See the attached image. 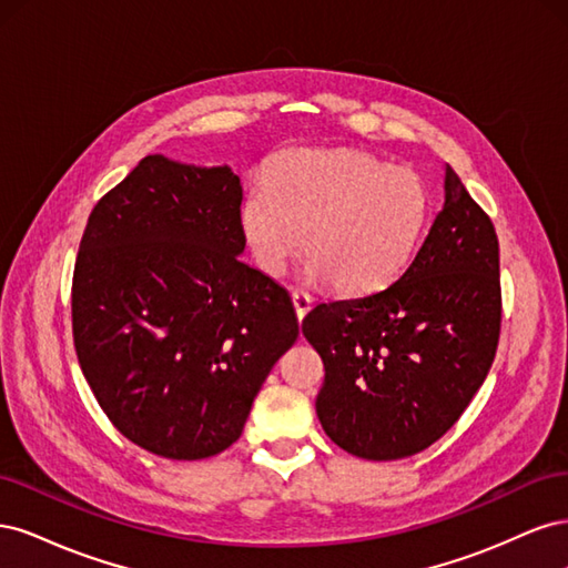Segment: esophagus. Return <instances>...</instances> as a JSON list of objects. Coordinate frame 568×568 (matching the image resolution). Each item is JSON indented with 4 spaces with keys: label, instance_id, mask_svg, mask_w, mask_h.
Segmentation results:
<instances>
[{
    "label": "esophagus",
    "instance_id": "1",
    "mask_svg": "<svg viewBox=\"0 0 568 568\" xmlns=\"http://www.w3.org/2000/svg\"><path fill=\"white\" fill-rule=\"evenodd\" d=\"M291 301H294L298 320H303L307 315V311H311V307H313V296L307 294V291H303V288L291 291Z\"/></svg>",
    "mask_w": 568,
    "mask_h": 568
}]
</instances>
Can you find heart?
Instances as JSON below:
<instances>
[{
	"label": "heart",
	"mask_w": 568,
	"mask_h": 568,
	"mask_svg": "<svg viewBox=\"0 0 568 568\" xmlns=\"http://www.w3.org/2000/svg\"><path fill=\"white\" fill-rule=\"evenodd\" d=\"M426 182L357 149H291L255 180L239 205V230L255 265L282 274L305 251V272L338 294L390 284L426 230Z\"/></svg>",
	"instance_id": "1"
}]
</instances>
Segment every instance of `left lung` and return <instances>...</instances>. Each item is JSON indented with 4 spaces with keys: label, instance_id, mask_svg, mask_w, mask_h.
I'll list each match as a JSON object with an SVG mask.
<instances>
[{
    "label": "left lung",
    "instance_id": "1",
    "mask_svg": "<svg viewBox=\"0 0 568 568\" xmlns=\"http://www.w3.org/2000/svg\"><path fill=\"white\" fill-rule=\"evenodd\" d=\"M500 317L495 227L445 165L443 209L398 282L320 303L303 320L324 363L315 400L324 434L374 462L422 453L486 382Z\"/></svg>",
    "mask_w": 568,
    "mask_h": 568
}]
</instances>
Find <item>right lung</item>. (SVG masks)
Here are the masks:
<instances>
[{
	"label": "right lung",
	"instance_id": "obj_1",
	"mask_svg": "<svg viewBox=\"0 0 568 568\" xmlns=\"http://www.w3.org/2000/svg\"><path fill=\"white\" fill-rule=\"evenodd\" d=\"M242 199L230 165L153 153L94 205L82 234V374L118 432L159 457L227 450L298 338L288 291L239 261Z\"/></svg>",
	"mask_w": 568,
	"mask_h": 568
}]
</instances>
